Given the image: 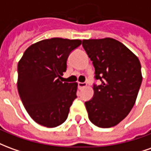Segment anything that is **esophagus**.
<instances>
[{"instance_id": "1", "label": "esophagus", "mask_w": 151, "mask_h": 151, "mask_svg": "<svg viewBox=\"0 0 151 151\" xmlns=\"http://www.w3.org/2000/svg\"><path fill=\"white\" fill-rule=\"evenodd\" d=\"M86 83H85V82H78L79 89L83 88V87H86Z\"/></svg>"}]
</instances>
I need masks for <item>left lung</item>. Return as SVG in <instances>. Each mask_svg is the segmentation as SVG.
Returning <instances> with one entry per match:
<instances>
[{
	"label": "left lung",
	"instance_id": "left-lung-1",
	"mask_svg": "<svg viewBox=\"0 0 151 151\" xmlns=\"http://www.w3.org/2000/svg\"><path fill=\"white\" fill-rule=\"evenodd\" d=\"M82 46L92 60L95 78L93 98L86 102L88 117L96 126H116L129 113L142 81L137 56L111 38L83 40Z\"/></svg>",
	"mask_w": 151,
	"mask_h": 151
}]
</instances>
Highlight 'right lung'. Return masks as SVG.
<instances>
[{"label": "right lung", "mask_w": 151, "mask_h": 151, "mask_svg": "<svg viewBox=\"0 0 151 151\" xmlns=\"http://www.w3.org/2000/svg\"><path fill=\"white\" fill-rule=\"evenodd\" d=\"M82 40L52 38L31 44L18 64L17 86L29 116L37 124L54 128L68 117L77 98L78 83L60 81L69 53Z\"/></svg>", "instance_id": "right-lung-1"}]
</instances>
